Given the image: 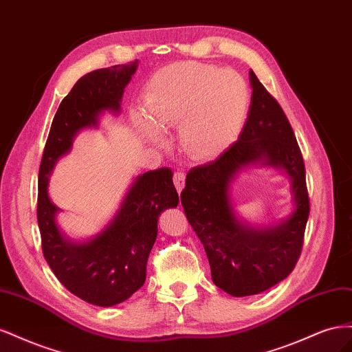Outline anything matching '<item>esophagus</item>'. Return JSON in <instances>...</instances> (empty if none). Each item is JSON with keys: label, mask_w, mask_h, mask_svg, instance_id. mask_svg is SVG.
<instances>
[{"label": "esophagus", "mask_w": 352, "mask_h": 352, "mask_svg": "<svg viewBox=\"0 0 352 352\" xmlns=\"http://www.w3.org/2000/svg\"><path fill=\"white\" fill-rule=\"evenodd\" d=\"M173 182H175V186L177 189V192L179 194L182 192V189L185 186V173L184 172H176L175 176H173Z\"/></svg>", "instance_id": "esophagus-1"}]
</instances>
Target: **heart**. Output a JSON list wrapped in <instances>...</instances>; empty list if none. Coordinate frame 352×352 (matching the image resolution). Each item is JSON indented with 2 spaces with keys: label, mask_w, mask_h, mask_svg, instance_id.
<instances>
[{
  "label": "heart",
  "mask_w": 352,
  "mask_h": 352,
  "mask_svg": "<svg viewBox=\"0 0 352 352\" xmlns=\"http://www.w3.org/2000/svg\"><path fill=\"white\" fill-rule=\"evenodd\" d=\"M250 88L241 73L199 61H179L148 83L142 111L132 119L153 144L177 129L179 151L194 162L225 153L236 140L250 109Z\"/></svg>",
  "instance_id": "b5f03b06"
}]
</instances>
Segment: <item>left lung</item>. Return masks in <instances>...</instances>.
I'll list each match as a JSON object with an SVG mask.
<instances>
[{"label": "left lung", "mask_w": 352, "mask_h": 352, "mask_svg": "<svg viewBox=\"0 0 352 352\" xmlns=\"http://www.w3.org/2000/svg\"><path fill=\"white\" fill-rule=\"evenodd\" d=\"M250 82L251 105L238 141L216 162L189 170L180 194L188 221L204 245L212 282L232 296L264 292L289 276L310 214L304 160L292 127L252 70ZM251 165L283 169L292 182L294 210L274 227L254 228L232 211L230 184Z\"/></svg>", "instance_id": "left-lung-1"}]
</instances>
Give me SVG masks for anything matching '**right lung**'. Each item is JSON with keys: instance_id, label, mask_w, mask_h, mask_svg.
Masks as SVG:
<instances>
[{"instance_id": "1", "label": "right lung", "mask_w": 352, "mask_h": 352, "mask_svg": "<svg viewBox=\"0 0 352 352\" xmlns=\"http://www.w3.org/2000/svg\"><path fill=\"white\" fill-rule=\"evenodd\" d=\"M138 69L129 65L94 70L82 76L61 101L52 120L39 166L38 225L42 252L66 289L98 307L126 301L144 285L146 261L157 238L158 216L177 207L172 170L163 167L138 176L111 221L87 241H73L57 223L60 208L48 195L50 176L82 129L98 127L104 111L120 113L124 88Z\"/></svg>"}]
</instances>
